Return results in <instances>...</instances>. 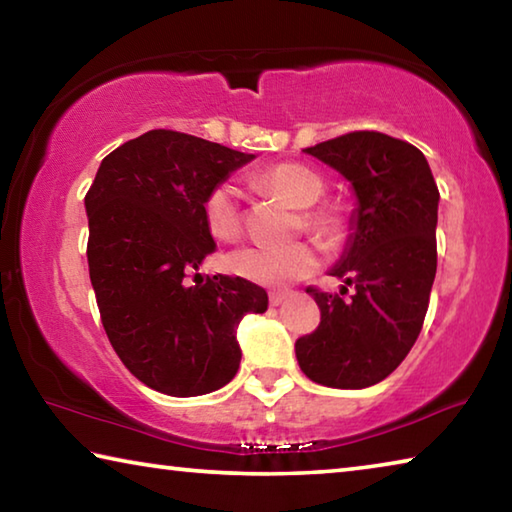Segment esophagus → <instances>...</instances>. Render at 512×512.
<instances>
[{"instance_id": "obj_1", "label": "esophagus", "mask_w": 512, "mask_h": 512, "mask_svg": "<svg viewBox=\"0 0 512 512\" xmlns=\"http://www.w3.org/2000/svg\"><path fill=\"white\" fill-rule=\"evenodd\" d=\"M289 296H291L289 291H271V296H268V300H271L273 307H277V305H282V302L287 300Z\"/></svg>"}]
</instances>
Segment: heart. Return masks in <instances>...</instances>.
Returning a JSON list of instances; mask_svg holds the SVG:
<instances>
[{"mask_svg":"<svg viewBox=\"0 0 512 512\" xmlns=\"http://www.w3.org/2000/svg\"><path fill=\"white\" fill-rule=\"evenodd\" d=\"M253 183L273 192L293 207H305L300 214V230H307L323 246H336L348 232V221L332 205H314L325 194V180L318 171L300 162H280L253 173ZM203 216L212 237L235 241L244 232L239 189L223 180L207 192ZM232 273L264 287H289L309 277L318 268L316 246L298 241L291 246H246L230 257Z\"/></svg>","mask_w":512,"mask_h":512,"instance_id":"1","label":"heart"}]
</instances>
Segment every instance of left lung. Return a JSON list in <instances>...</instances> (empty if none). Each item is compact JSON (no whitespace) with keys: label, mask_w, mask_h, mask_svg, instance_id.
I'll return each instance as SVG.
<instances>
[{"label":"left lung","mask_w":512,"mask_h":512,"mask_svg":"<svg viewBox=\"0 0 512 512\" xmlns=\"http://www.w3.org/2000/svg\"><path fill=\"white\" fill-rule=\"evenodd\" d=\"M305 151L350 180L359 207L332 271L353 296L307 287L320 325L296 341V357L316 384L366 388L391 375L420 336L438 264L440 194L422 151L391 135L354 131Z\"/></svg>","instance_id":"1"}]
</instances>
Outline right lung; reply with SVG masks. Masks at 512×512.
I'll return each mask as SVG.
<instances>
[{
	"label": "right lung",
	"mask_w": 512,
	"mask_h": 512,
	"mask_svg": "<svg viewBox=\"0 0 512 512\" xmlns=\"http://www.w3.org/2000/svg\"><path fill=\"white\" fill-rule=\"evenodd\" d=\"M253 155L196 135L149 131L103 158L85 194L88 264L112 350L153 391L212 393L237 375L235 329L268 296L244 277H201L214 253L203 201Z\"/></svg>",
	"instance_id": "add662e5"
}]
</instances>
